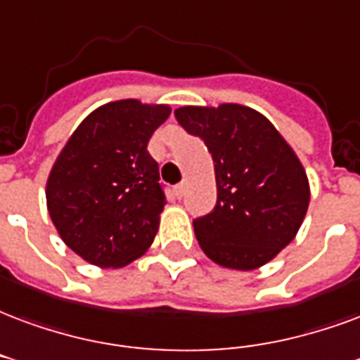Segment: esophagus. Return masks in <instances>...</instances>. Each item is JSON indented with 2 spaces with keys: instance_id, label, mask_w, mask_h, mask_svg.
<instances>
[{
  "instance_id": "esophagus-1",
  "label": "esophagus",
  "mask_w": 360,
  "mask_h": 360,
  "mask_svg": "<svg viewBox=\"0 0 360 360\" xmlns=\"http://www.w3.org/2000/svg\"><path fill=\"white\" fill-rule=\"evenodd\" d=\"M173 193H175V196H177V198H183V196H185V193H187V185H185V183H179L177 187L173 188Z\"/></svg>"
}]
</instances>
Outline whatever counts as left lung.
Segmentation results:
<instances>
[{
	"instance_id": "obj_1",
	"label": "left lung",
	"mask_w": 360,
	"mask_h": 360,
	"mask_svg": "<svg viewBox=\"0 0 360 360\" xmlns=\"http://www.w3.org/2000/svg\"><path fill=\"white\" fill-rule=\"evenodd\" d=\"M175 118L214 160L217 204L193 223L204 254L236 271L269 263L295 238L311 198L294 148L250 106H181Z\"/></svg>"
}]
</instances>
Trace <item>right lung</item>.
Here are the masks:
<instances>
[{
	"label": "right lung",
	"instance_id": "right-lung-1",
	"mask_svg": "<svg viewBox=\"0 0 360 360\" xmlns=\"http://www.w3.org/2000/svg\"><path fill=\"white\" fill-rule=\"evenodd\" d=\"M172 114L167 105L122 98L95 108L53 164L45 198L58 236L101 269L126 267L145 254L166 196L146 145Z\"/></svg>",
	"mask_w": 360,
	"mask_h": 360
}]
</instances>
